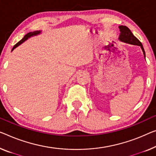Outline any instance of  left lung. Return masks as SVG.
I'll list each match as a JSON object with an SVG mask.
<instances>
[{"instance_id": "left-lung-1", "label": "left lung", "mask_w": 156, "mask_h": 156, "mask_svg": "<svg viewBox=\"0 0 156 156\" xmlns=\"http://www.w3.org/2000/svg\"><path fill=\"white\" fill-rule=\"evenodd\" d=\"M119 29L120 31L119 36L120 40L130 44H133V45H137L141 46V50H142L144 55L145 57V51L144 50L142 44H141V42L132 34L131 31H130L128 28L125 26H119Z\"/></svg>"}]
</instances>
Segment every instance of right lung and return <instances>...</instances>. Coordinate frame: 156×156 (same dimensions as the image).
<instances>
[{
  "instance_id": "obj_1",
  "label": "right lung",
  "mask_w": 156,
  "mask_h": 156,
  "mask_svg": "<svg viewBox=\"0 0 156 156\" xmlns=\"http://www.w3.org/2000/svg\"><path fill=\"white\" fill-rule=\"evenodd\" d=\"M40 33H41V31H34V32H29V33H28L27 35H25L24 37L22 39V40H21L20 41H19L17 44H15V46H14L13 48H12V50H13L14 49H15V48H17L18 45H20V44H22V43H24V42L26 41V40H27V39L29 38V37H31L32 36H35V35H37V34H40Z\"/></svg>"
}]
</instances>
